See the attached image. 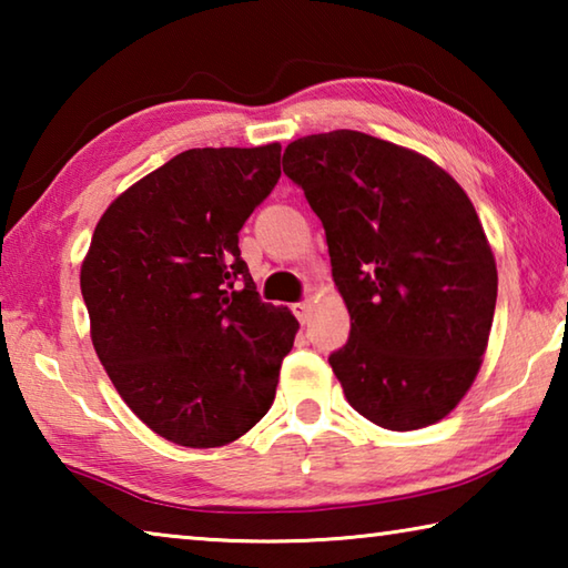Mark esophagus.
I'll return each mask as SVG.
<instances>
[{
    "label": "esophagus",
    "mask_w": 568,
    "mask_h": 568,
    "mask_svg": "<svg viewBox=\"0 0 568 568\" xmlns=\"http://www.w3.org/2000/svg\"><path fill=\"white\" fill-rule=\"evenodd\" d=\"M291 311H293V315L301 323H305L307 318H311V311H313V305H311V301H301V303H293L291 305Z\"/></svg>",
    "instance_id": "34e87169"
}]
</instances>
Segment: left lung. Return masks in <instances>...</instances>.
I'll return each instance as SVG.
<instances>
[{"label":"left lung","instance_id":"8db88e82","mask_svg":"<svg viewBox=\"0 0 568 568\" xmlns=\"http://www.w3.org/2000/svg\"><path fill=\"white\" fill-rule=\"evenodd\" d=\"M283 172L321 217L351 335L345 398L388 430L448 416L480 368L498 275L474 205L418 152L355 130L291 142Z\"/></svg>","mask_w":568,"mask_h":568}]
</instances>
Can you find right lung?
Instances as JSON below:
<instances>
[{
	"mask_svg": "<svg viewBox=\"0 0 568 568\" xmlns=\"http://www.w3.org/2000/svg\"><path fill=\"white\" fill-rule=\"evenodd\" d=\"M281 180V145L185 150L94 227L80 287L92 343L134 416L215 448L273 406L297 321L263 303L237 233Z\"/></svg>",
	"mask_w": 568,
	"mask_h": 568,
	"instance_id": "1",
	"label": "right lung"
}]
</instances>
